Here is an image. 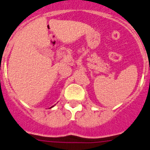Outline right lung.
Returning a JSON list of instances; mask_svg holds the SVG:
<instances>
[{
  "label": "right lung",
  "mask_w": 150,
  "mask_h": 150,
  "mask_svg": "<svg viewBox=\"0 0 150 150\" xmlns=\"http://www.w3.org/2000/svg\"><path fill=\"white\" fill-rule=\"evenodd\" d=\"M54 107V106H52V107H50V108H52V107Z\"/></svg>",
  "instance_id": "1"
}]
</instances>
